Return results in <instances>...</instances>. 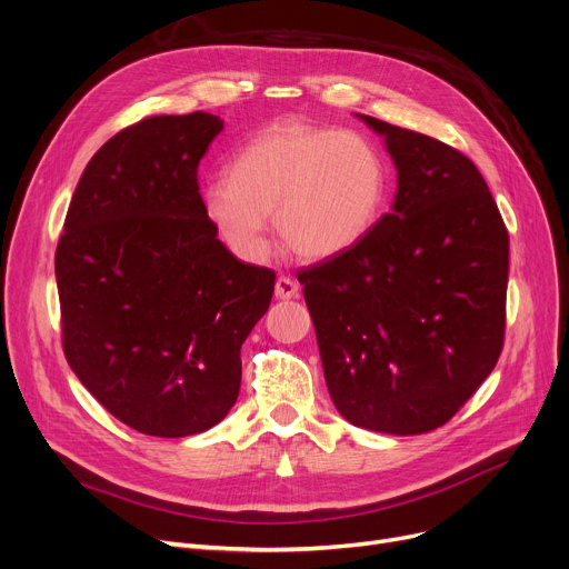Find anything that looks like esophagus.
Segmentation results:
<instances>
[{"label":"esophagus","mask_w":569,"mask_h":569,"mask_svg":"<svg viewBox=\"0 0 569 569\" xmlns=\"http://www.w3.org/2000/svg\"><path fill=\"white\" fill-rule=\"evenodd\" d=\"M297 292H299V286H297L295 279H290V277H279V279H277V283H274V295H277L279 299H292V297H297Z\"/></svg>","instance_id":"esophagus-1"}]
</instances>
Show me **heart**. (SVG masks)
Returning a JSON list of instances; mask_svg holds the SVG:
<instances>
[{
    "label": "heart",
    "instance_id": "1",
    "mask_svg": "<svg viewBox=\"0 0 569 569\" xmlns=\"http://www.w3.org/2000/svg\"><path fill=\"white\" fill-rule=\"evenodd\" d=\"M389 171L377 146L352 130L281 121L251 137L201 189L219 240L256 262L268 251V214L297 256L322 260L359 244L382 214Z\"/></svg>",
    "mask_w": 569,
    "mask_h": 569
}]
</instances>
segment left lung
<instances>
[{
    "instance_id": "left-lung-1",
    "label": "left lung",
    "mask_w": 569,
    "mask_h": 569,
    "mask_svg": "<svg viewBox=\"0 0 569 569\" xmlns=\"http://www.w3.org/2000/svg\"><path fill=\"white\" fill-rule=\"evenodd\" d=\"M359 117L398 169L393 210L297 279L340 416L375 432L423 435L450 421L499 361L508 231L460 150Z\"/></svg>"
}]
</instances>
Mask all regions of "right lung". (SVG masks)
Instances as JSON below:
<instances>
[{"instance_id":"obj_1","label":"right lung","mask_w":569,"mask_h":569,"mask_svg":"<svg viewBox=\"0 0 569 569\" xmlns=\"http://www.w3.org/2000/svg\"><path fill=\"white\" fill-rule=\"evenodd\" d=\"M223 121L148 117L87 164L54 272L63 352L89 393L150 437H189L236 405L240 348L268 311L277 274L221 244L199 162Z\"/></svg>"}]
</instances>
